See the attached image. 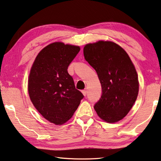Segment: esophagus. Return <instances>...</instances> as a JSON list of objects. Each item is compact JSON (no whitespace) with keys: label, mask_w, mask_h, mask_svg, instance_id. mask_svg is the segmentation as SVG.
<instances>
[{"label":"esophagus","mask_w":161,"mask_h":161,"mask_svg":"<svg viewBox=\"0 0 161 161\" xmlns=\"http://www.w3.org/2000/svg\"><path fill=\"white\" fill-rule=\"evenodd\" d=\"M81 93H83L84 96H86L87 94V90L86 89H84V90H82L81 91Z\"/></svg>","instance_id":"34e87169"}]
</instances>
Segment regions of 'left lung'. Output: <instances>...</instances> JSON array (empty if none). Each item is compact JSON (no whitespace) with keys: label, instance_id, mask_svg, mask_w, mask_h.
<instances>
[{"label":"left lung","instance_id":"1","mask_svg":"<svg viewBox=\"0 0 161 161\" xmlns=\"http://www.w3.org/2000/svg\"><path fill=\"white\" fill-rule=\"evenodd\" d=\"M84 55L101 84V97L94 106L98 116L108 123L121 120L139 93L138 75L132 61L120 46L110 41L87 43Z\"/></svg>","mask_w":161,"mask_h":161}]
</instances>
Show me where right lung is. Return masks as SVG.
Here are the masks:
<instances>
[{
    "instance_id": "add662e5",
    "label": "right lung",
    "mask_w": 161,
    "mask_h": 161,
    "mask_svg": "<svg viewBox=\"0 0 161 161\" xmlns=\"http://www.w3.org/2000/svg\"><path fill=\"white\" fill-rule=\"evenodd\" d=\"M80 51L78 46L50 43L38 53L30 69L28 93L31 103L43 118L56 125L72 118L84 97L68 72Z\"/></svg>"
}]
</instances>
